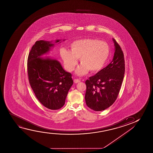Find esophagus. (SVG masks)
<instances>
[{
    "instance_id": "34e87169",
    "label": "esophagus",
    "mask_w": 153,
    "mask_h": 153,
    "mask_svg": "<svg viewBox=\"0 0 153 153\" xmlns=\"http://www.w3.org/2000/svg\"><path fill=\"white\" fill-rule=\"evenodd\" d=\"M80 82L79 80L78 79H75L74 80V83L75 84H77V83H78V82Z\"/></svg>"
}]
</instances>
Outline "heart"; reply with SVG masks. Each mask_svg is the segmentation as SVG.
<instances>
[{
    "instance_id": "heart-1",
    "label": "heart",
    "mask_w": 153,
    "mask_h": 153,
    "mask_svg": "<svg viewBox=\"0 0 153 153\" xmlns=\"http://www.w3.org/2000/svg\"><path fill=\"white\" fill-rule=\"evenodd\" d=\"M70 48V51L61 49V57L69 71H73L77 64V59H79L81 65L76 71L79 76L85 75L88 71L91 73L100 71L110 54V48L106 42L94 39L76 40L71 44Z\"/></svg>"
}]
</instances>
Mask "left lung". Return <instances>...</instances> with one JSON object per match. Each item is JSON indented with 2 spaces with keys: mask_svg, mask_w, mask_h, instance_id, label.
Instances as JSON below:
<instances>
[{
  "mask_svg": "<svg viewBox=\"0 0 153 153\" xmlns=\"http://www.w3.org/2000/svg\"><path fill=\"white\" fill-rule=\"evenodd\" d=\"M115 52L112 61L95 75L86 80L85 101L89 108L95 111L107 109L117 98L125 73L123 51L114 39Z\"/></svg>",
  "mask_w": 153,
  "mask_h": 153,
  "instance_id": "1",
  "label": "left lung"
}]
</instances>
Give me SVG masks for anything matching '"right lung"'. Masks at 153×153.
Instances as JSON below:
<instances>
[{
	"label": "right lung",
	"mask_w": 153,
	"mask_h": 153,
	"mask_svg": "<svg viewBox=\"0 0 153 153\" xmlns=\"http://www.w3.org/2000/svg\"><path fill=\"white\" fill-rule=\"evenodd\" d=\"M61 41L56 40L55 43H61L59 42ZM54 44L52 41H36L27 58L30 86L40 102L51 110H58L63 107L73 84L71 74L63 69L59 61L48 57H42Z\"/></svg>",
	"instance_id": "right-lung-1"
}]
</instances>
